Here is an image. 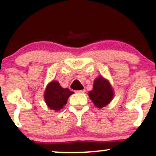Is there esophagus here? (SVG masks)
Segmentation results:
<instances>
[{
	"label": "esophagus",
	"mask_w": 156,
	"mask_h": 156,
	"mask_svg": "<svg viewBox=\"0 0 156 156\" xmlns=\"http://www.w3.org/2000/svg\"><path fill=\"white\" fill-rule=\"evenodd\" d=\"M76 92H78V93H83V92H85V90H84V89H82V90H78V91H76Z\"/></svg>",
	"instance_id": "34e87169"
}]
</instances>
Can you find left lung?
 Returning <instances> with one entry per match:
<instances>
[{
	"mask_svg": "<svg viewBox=\"0 0 156 156\" xmlns=\"http://www.w3.org/2000/svg\"><path fill=\"white\" fill-rule=\"evenodd\" d=\"M114 94L112 85L103 76H99L94 80L92 90L89 92L90 99L99 108L108 105L114 98Z\"/></svg>",
	"mask_w": 156,
	"mask_h": 156,
	"instance_id": "1",
	"label": "left lung"
}]
</instances>
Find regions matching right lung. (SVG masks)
I'll use <instances>...</instances> for the list:
<instances>
[{"instance_id":"1","label":"right lung","mask_w":156,"mask_h":156,"mask_svg":"<svg viewBox=\"0 0 156 156\" xmlns=\"http://www.w3.org/2000/svg\"><path fill=\"white\" fill-rule=\"evenodd\" d=\"M72 94L73 92L69 89L62 88L58 81L53 80L48 83L44 91V101L50 108L58 112L66 105L68 98Z\"/></svg>"}]
</instances>
